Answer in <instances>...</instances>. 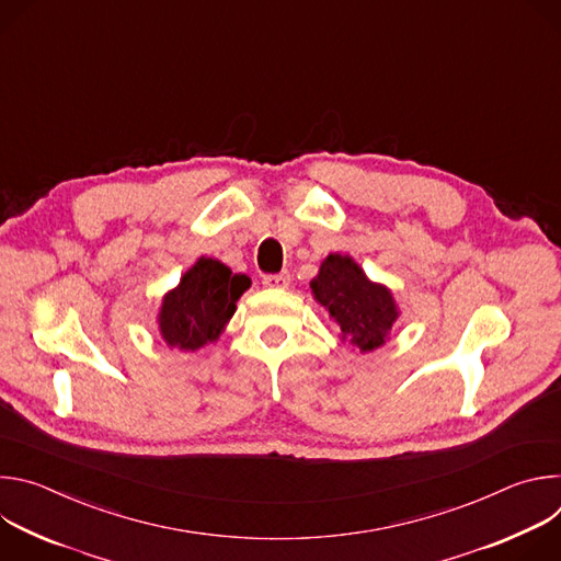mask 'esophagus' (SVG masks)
Segmentation results:
<instances>
[{"label":"esophagus","mask_w":561,"mask_h":561,"mask_svg":"<svg viewBox=\"0 0 561 561\" xmlns=\"http://www.w3.org/2000/svg\"><path fill=\"white\" fill-rule=\"evenodd\" d=\"M262 284L268 286V288H288L290 275H288L286 271L275 273V275H264V277H262Z\"/></svg>","instance_id":"1"}]
</instances>
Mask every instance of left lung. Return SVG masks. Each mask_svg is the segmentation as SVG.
Segmentation results:
<instances>
[{"label": "left lung", "mask_w": 561, "mask_h": 561, "mask_svg": "<svg viewBox=\"0 0 561 561\" xmlns=\"http://www.w3.org/2000/svg\"><path fill=\"white\" fill-rule=\"evenodd\" d=\"M310 288L353 348L366 353L383 344L397 319L392 295L368 282L351 257L329 255Z\"/></svg>", "instance_id": "left-lung-1"}]
</instances>
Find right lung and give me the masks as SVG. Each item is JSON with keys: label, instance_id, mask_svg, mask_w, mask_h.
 <instances>
[{"label": "right lung", "instance_id": "add662e5", "mask_svg": "<svg viewBox=\"0 0 561 561\" xmlns=\"http://www.w3.org/2000/svg\"><path fill=\"white\" fill-rule=\"evenodd\" d=\"M249 286L247 275H232L221 262L202 257L164 297L159 312L162 337L180 351H197L217 342L234 312V301Z\"/></svg>", "mask_w": 561, "mask_h": 561}]
</instances>
